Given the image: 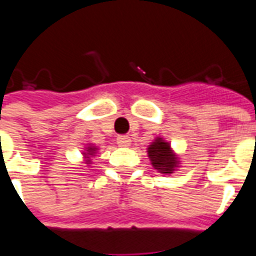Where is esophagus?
Masks as SVG:
<instances>
[{
    "label": "esophagus",
    "instance_id": "esophagus-1",
    "mask_svg": "<svg viewBox=\"0 0 256 256\" xmlns=\"http://www.w3.org/2000/svg\"><path fill=\"white\" fill-rule=\"evenodd\" d=\"M117 144L120 146H122V148L130 146V144H131V138H130L128 135H120V136H117Z\"/></svg>",
    "mask_w": 256,
    "mask_h": 256
}]
</instances>
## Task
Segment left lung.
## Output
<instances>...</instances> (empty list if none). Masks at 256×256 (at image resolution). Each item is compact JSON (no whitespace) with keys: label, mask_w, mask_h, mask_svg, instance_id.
Here are the masks:
<instances>
[{"label":"left lung","mask_w":256,"mask_h":256,"mask_svg":"<svg viewBox=\"0 0 256 256\" xmlns=\"http://www.w3.org/2000/svg\"><path fill=\"white\" fill-rule=\"evenodd\" d=\"M148 152H149L152 164L158 170H162V172H172L174 170L177 162L170 150L168 144L163 142L162 139H156V142H153V145H150Z\"/></svg>","instance_id":"obj_1"}]
</instances>
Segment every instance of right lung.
<instances>
[{
    "label": "right lung",
    "mask_w": 256,
    "mask_h": 256,
    "mask_svg": "<svg viewBox=\"0 0 256 256\" xmlns=\"http://www.w3.org/2000/svg\"><path fill=\"white\" fill-rule=\"evenodd\" d=\"M89 150H94V149H93V148H89Z\"/></svg>",
    "instance_id": "right-lung-1"
}]
</instances>
